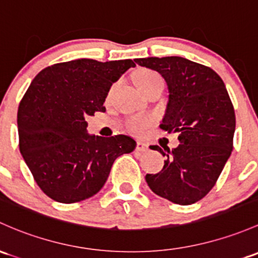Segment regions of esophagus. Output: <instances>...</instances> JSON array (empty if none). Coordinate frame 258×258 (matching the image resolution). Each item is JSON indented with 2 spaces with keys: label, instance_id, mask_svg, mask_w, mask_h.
I'll list each match as a JSON object with an SVG mask.
<instances>
[{
  "label": "esophagus",
  "instance_id": "esophagus-1",
  "mask_svg": "<svg viewBox=\"0 0 258 258\" xmlns=\"http://www.w3.org/2000/svg\"><path fill=\"white\" fill-rule=\"evenodd\" d=\"M136 150L138 152H147L148 151V145L145 142H137Z\"/></svg>",
  "mask_w": 258,
  "mask_h": 258
}]
</instances>
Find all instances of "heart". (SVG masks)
Instances as JSON below:
<instances>
[{"label": "heart", "mask_w": 258, "mask_h": 258, "mask_svg": "<svg viewBox=\"0 0 258 258\" xmlns=\"http://www.w3.org/2000/svg\"><path fill=\"white\" fill-rule=\"evenodd\" d=\"M134 81L138 90L143 91L145 89L153 85L154 83L162 81V78L159 77L156 72H153V70L141 69L137 70L134 74ZM153 122V116L147 115V113H141V115L132 116L131 118H128V120L126 121V128L127 131L131 132L132 135L141 136V135H143L148 128H150Z\"/></svg>", "instance_id": "1"}]
</instances>
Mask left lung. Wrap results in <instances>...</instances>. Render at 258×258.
Segmentation results:
<instances>
[{
    "label": "left lung",
    "instance_id": "8db88e82",
    "mask_svg": "<svg viewBox=\"0 0 258 258\" xmlns=\"http://www.w3.org/2000/svg\"><path fill=\"white\" fill-rule=\"evenodd\" d=\"M135 61L164 78L169 91L161 128L178 132L172 151L151 146L165 157L163 169L147 174L153 193L179 205L199 202L213 189L234 148L235 110L224 81L211 68L181 56Z\"/></svg>",
    "mask_w": 258,
    "mask_h": 258
}]
</instances>
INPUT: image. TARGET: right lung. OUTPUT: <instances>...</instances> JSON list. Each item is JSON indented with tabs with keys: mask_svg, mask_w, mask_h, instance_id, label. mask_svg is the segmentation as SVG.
Segmentation results:
<instances>
[{
	"mask_svg": "<svg viewBox=\"0 0 258 258\" xmlns=\"http://www.w3.org/2000/svg\"><path fill=\"white\" fill-rule=\"evenodd\" d=\"M132 67L131 59L50 65L38 73L21 100L20 151L38 186L55 202L91 198L104 186L115 159L136 148L135 140L124 135L86 132V117L106 110L111 85Z\"/></svg>",
	"mask_w": 258,
	"mask_h": 258,
	"instance_id": "right-lung-1",
	"label": "right lung"
}]
</instances>
